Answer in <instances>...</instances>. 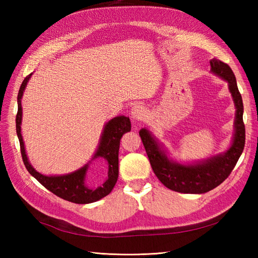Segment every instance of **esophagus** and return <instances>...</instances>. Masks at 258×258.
I'll use <instances>...</instances> for the list:
<instances>
[{"label":"esophagus","mask_w":258,"mask_h":258,"mask_svg":"<svg viewBox=\"0 0 258 258\" xmlns=\"http://www.w3.org/2000/svg\"><path fill=\"white\" fill-rule=\"evenodd\" d=\"M146 116V111L145 107L141 104H136L131 109V117H132L134 120H143Z\"/></svg>","instance_id":"1"}]
</instances>
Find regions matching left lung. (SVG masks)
Returning a JSON list of instances; mask_svg holds the SVG:
<instances>
[{
    "instance_id": "1",
    "label": "left lung",
    "mask_w": 258,
    "mask_h": 258,
    "mask_svg": "<svg viewBox=\"0 0 258 258\" xmlns=\"http://www.w3.org/2000/svg\"><path fill=\"white\" fill-rule=\"evenodd\" d=\"M211 71L228 82L229 92L236 106L235 135L232 146L222 155L194 165H180L169 161L149 131L142 128L140 136L157 178L167 188L185 194H203L217 187L232 173L245 146L243 100L232 69L220 59H212Z\"/></svg>"
}]
</instances>
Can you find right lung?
<instances>
[{
  "mask_svg": "<svg viewBox=\"0 0 258 258\" xmlns=\"http://www.w3.org/2000/svg\"><path fill=\"white\" fill-rule=\"evenodd\" d=\"M31 78V74L27 75L22 82L18 95V114H16V134L20 141L21 155L27 171L34 176L45 188L61 199L75 203V204H89L103 199L104 196L111 193L114 185L117 182L118 177V150L119 141L124 133L131 131V120L126 116H117L105 125L104 132L100 141V145L95 153V157H104L108 163L107 179L96 188H90L85 185V175L89 165L80 168L79 171L62 176H45L36 172L27 161L24 150L23 139L21 135V119H22V105L21 98L23 95L25 86Z\"/></svg>",
  "mask_w": 258,
  "mask_h": 258,
  "instance_id": "right-lung-1",
  "label": "right lung"
}]
</instances>
